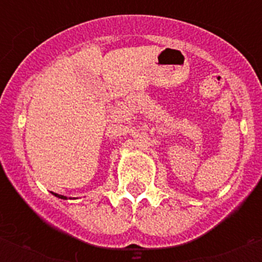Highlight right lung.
<instances>
[{
    "instance_id": "add662e5",
    "label": "right lung",
    "mask_w": 262,
    "mask_h": 262,
    "mask_svg": "<svg viewBox=\"0 0 262 262\" xmlns=\"http://www.w3.org/2000/svg\"><path fill=\"white\" fill-rule=\"evenodd\" d=\"M54 195H57V197H59V199L67 200V197H65V195H59V194H57V193H54Z\"/></svg>"
}]
</instances>
